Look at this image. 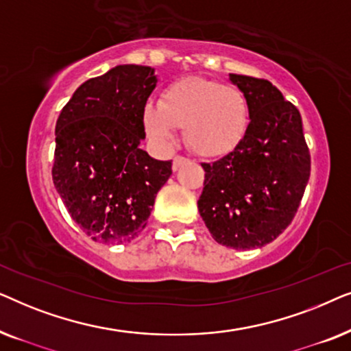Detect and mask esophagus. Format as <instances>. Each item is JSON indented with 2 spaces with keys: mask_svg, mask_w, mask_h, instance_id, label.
I'll return each instance as SVG.
<instances>
[{
  "mask_svg": "<svg viewBox=\"0 0 351 351\" xmlns=\"http://www.w3.org/2000/svg\"><path fill=\"white\" fill-rule=\"evenodd\" d=\"M186 161H189V160H186V158H184V156H176L174 161H172V171H179V167L182 165H185Z\"/></svg>",
  "mask_w": 351,
  "mask_h": 351,
  "instance_id": "34e87169",
  "label": "esophagus"
}]
</instances>
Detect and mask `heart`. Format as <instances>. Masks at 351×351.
I'll return each mask as SVG.
<instances>
[{
	"label": "heart",
	"instance_id": "heart-1",
	"mask_svg": "<svg viewBox=\"0 0 351 351\" xmlns=\"http://www.w3.org/2000/svg\"><path fill=\"white\" fill-rule=\"evenodd\" d=\"M145 132L160 145L174 142V128L184 129L189 148L204 158L232 153L249 128V105L234 86L198 78L177 80L162 90L160 105L142 110Z\"/></svg>",
	"mask_w": 351,
	"mask_h": 351
}]
</instances>
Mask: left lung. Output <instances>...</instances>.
Segmentation results:
<instances>
[{"label": "left lung", "mask_w": 351, "mask_h": 351, "mask_svg": "<svg viewBox=\"0 0 351 351\" xmlns=\"http://www.w3.org/2000/svg\"><path fill=\"white\" fill-rule=\"evenodd\" d=\"M249 105L246 137L232 153L203 162L198 210L219 244L256 249L292 222L310 179L302 117L270 81L230 73Z\"/></svg>", "instance_id": "1"}]
</instances>
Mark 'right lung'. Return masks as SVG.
Listing matches in <instances>:
<instances>
[{
	"label": "right lung",
	"mask_w": 351,
	"mask_h": 351,
	"mask_svg": "<svg viewBox=\"0 0 351 351\" xmlns=\"http://www.w3.org/2000/svg\"><path fill=\"white\" fill-rule=\"evenodd\" d=\"M155 69L118 65L75 90L56 124L52 180L71 219L99 243L124 244L145 228L172 174L138 148Z\"/></svg>",
	"instance_id": "obj_1"
}]
</instances>
